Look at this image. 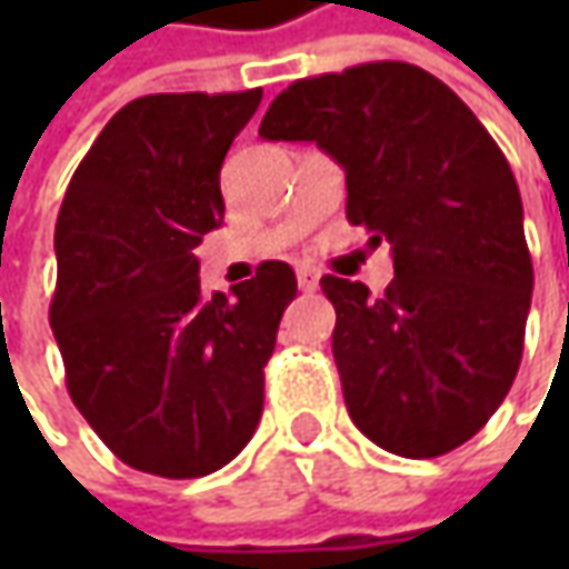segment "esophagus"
Segmentation results:
<instances>
[{
    "label": "esophagus",
    "instance_id": "esophagus-1",
    "mask_svg": "<svg viewBox=\"0 0 569 569\" xmlns=\"http://www.w3.org/2000/svg\"><path fill=\"white\" fill-rule=\"evenodd\" d=\"M297 284H300V291H317L319 272L313 266H300V269H297Z\"/></svg>",
    "mask_w": 569,
    "mask_h": 569
}]
</instances>
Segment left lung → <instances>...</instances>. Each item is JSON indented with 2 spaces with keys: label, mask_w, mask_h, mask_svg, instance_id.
<instances>
[{
  "label": "left lung",
  "mask_w": 569,
  "mask_h": 569,
  "mask_svg": "<svg viewBox=\"0 0 569 569\" xmlns=\"http://www.w3.org/2000/svg\"><path fill=\"white\" fill-rule=\"evenodd\" d=\"M262 139L317 142L345 170L348 221L392 247L386 295L326 274L351 421L377 447L433 459L507 399L522 361L532 256L503 151L462 100L408 62L300 78Z\"/></svg>",
  "instance_id": "1"
}]
</instances>
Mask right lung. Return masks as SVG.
Here are the masks:
<instances>
[{"label":"right lung","instance_id":"1","mask_svg":"<svg viewBox=\"0 0 569 569\" xmlns=\"http://www.w3.org/2000/svg\"><path fill=\"white\" fill-rule=\"evenodd\" d=\"M262 88L148 94L103 126L56 218L50 326L66 386L113 456L161 478L211 475L250 443L297 278L262 262L208 297L196 247L224 218L221 164Z\"/></svg>","mask_w":569,"mask_h":569}]
</instances>
